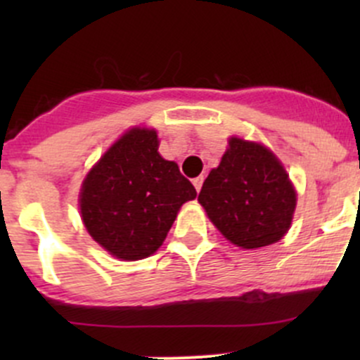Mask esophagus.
<instances>
[{
  "instance_id": "1",
  "label": "esophagus",
  "mask_w": 360,
  "mask_h": 360,
  "mask_svg": "<svg viewBox=\"0 0 360 360\" xmlns=\"http://www.w3.org/2000/svg\"><path fill=\"white\" fill-rule=\"evenodd\" d=\"M193 184H195V188H197V191H200V190H202V184H203V176L195 177Z\"/></svg>"
}]
</instances>
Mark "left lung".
<instances>
[{
    "instance_id": "1",
    "label": "left lung",
    "mask_w": 360,
    "mask_h": 360,
    "mask_svg": "<svg viewBox=\"0 0 360 360\" xmlns=\"http://www.w3.org/2000/svg\"><path fill=\"white\" fill-rule=\"evenodd\" d=\"M198 202L226 240L257 249L275 244L289 231L296 190L266 146L231 137L219 165L203 181Z\"/></svg>"
}]
</instances>
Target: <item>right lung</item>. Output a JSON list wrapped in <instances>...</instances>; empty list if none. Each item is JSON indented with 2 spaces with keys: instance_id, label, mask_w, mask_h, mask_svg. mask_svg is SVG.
Returning a JSON list of instances; mask_svg holds the SVG:
<instances>
[{
  "instance_id": "add662e5",
  "label": "right lung",
  "mask_w": 360,
  "mask_h": 360,
  "mask_svg": "<svg viewBox=\"0 0 360 360\" xmlns=\"http://www.w3.org/2000/svg\"><path fill=\"white\" fill-rule=\"evenodd\" d=\"M155 129L134 127L90 169L79 212L90 237L123 261L157 252L181 205L197 197L176 162L158 153Z\"/></svg>"
}]
</instances>
